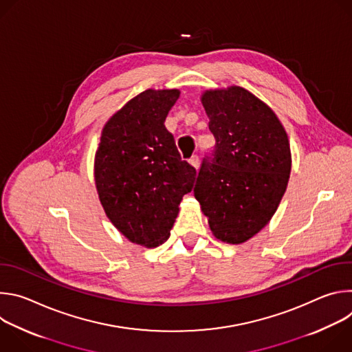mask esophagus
<instances>
[{
	"mask_svg": "<svg viewBox=\"0 0 352 352\" xmlns=\"http://www.w3.org/2000/svg\"><path fill=\"white\" fill-rule=\"evenodd\" d=\"M189 164L197 170V167H199V157H197V156H192V157L189 159Z\"/></svg>",
	"mask_w": 352,
	"mask_h": 352,
	"instance_id": "obj_1",
	"label": "esophagus"
}]
</instances>
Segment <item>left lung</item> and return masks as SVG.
<instances>
[{"instance_id": "8db88e82", "label": "left lung", "mask_w": 352, "mask_h": 352, "mask_svg": "<svg viewBox=\"0 0 352 352\" xmlns=\"http://www.w3.org/2000/svg\"><path fill=\"white\" fill-rule=\"evenodd\" d=\"M200 102L216 146L193 195L217 239L243 243L269 224L285 193L289 140L274 111L241 86L205 90Z\"/></svg>"}]
</instances>
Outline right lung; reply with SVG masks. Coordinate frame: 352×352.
Wrapping results in <instances>:
<instances>
[{"instance_id": "1", "label": "right lung", "mask_w": 352, "mask_h": 352, "mask_svg": "<svg viewBox=\"0 0 352 352\" xmlns=\"http://www.w3.org/2000/svg\"><path fill=\"white\" fill-rule=\"evenodd\" d=\"M178 89H147L103 126L94 184L106 216L131 242L156 248L168 239L196 170L181 160L164 121Z\"/></svg>"}]
</instances>
